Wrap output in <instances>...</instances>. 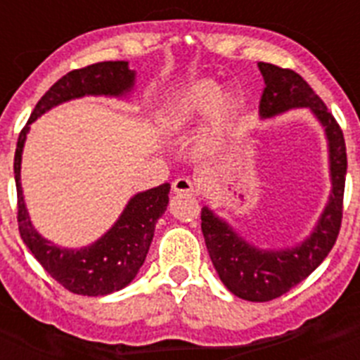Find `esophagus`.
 <instances>
[{"instance_id": "34e87169", "label": "esophagus", "mask_w": 360, "mask_h": 360, "mask_svg": "<svg viewBox=\"0 0 360 360\" xmlns=\"http://www.w3.org/2000/svg\"><path fill=\"white\" fill-rule=\"evenodd\" d=\"M173 191L174 193H186V195H196V193H198L195 187V184L191 182L189 178H186V176L176 178V180H174Z\"/></svg>"}]
</instances>
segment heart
I'll list each match as a JSON object with an SVG mask.
<instances>
[{
    "instance_id": "1",
    "label": "heart",
    "mask_w": 360,
    "mask_h": 360,
    "mask_svg": "<svg viewBox=\"0 0 360 360\" xmlns=\"http://www.w3.org/2000/svg\"><path fill=\"white\" fill-rule=\"evenodd\" d=\"M236 111V101L225 95V88L216 81H200L189 86L167 104L164 122L171 128H182L203 117H214V126L221 128Z\"/></svg>"
}]
</instances>
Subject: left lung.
Wrapping results in <instances>:
<instances>
[{
  "mask_svg": "<svg viewBox=\"0 0 360 360\" xmlns=\"http://www.w3.org/2000/svg\"><path fill=\"white\" fill-rule=\"evenodd\" d=\"M257 68L265 81L259 117L272 119L288 110L308 108L326 135L332 182L328 203L314 231L301 243L283 249L256 247L240 236L229 221L214 214L209 205L202 207L203 238L221 283L245 301L263 303L287 294L292 287L307 279L332 250L341 229L348 162L339 124L308 82L294 70L279 68L269 63H257Z\"/></svg>",
  "mask_w": 360,
  "mask_h": 360,
  "instance_id": "1",
  "label": "left lung"
}]
</instances>
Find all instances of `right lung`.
Wrapping results in <instances>:
<instances>
[{"label": "right lung", "instance_id": "obj_1", "mask_svg": "<svg viewBox=\"0 0 360 360\" xmlns=\"http://www.w3.org/2000/svg\"><path fill=\"white\" fill-rule=\"evenodd\" d=\"M128 61H104L63 75L41 97L27 126L21 129L14 155V178L18 189L19 234L43 269L66 290L79 295H108L122 290L139 274L155 236V225L169 203V184L136 193L126 203L119 219L103 236L81 249H66L43 238L32 225L21 187V157L30 124L63 103L86 95L126 97L135 86Z\"/></svg>", "mask_w": 360, "mask_h": 360}]
</instances>
